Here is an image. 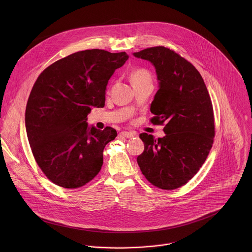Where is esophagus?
Wrapping results in <instances>:
<instances>
[{
    "mask_svg": "<svg viewBox=\"0 0 252 252\" xmlns=\"http://www.w3.org/2000/svg\"><path fill=\"white\" fill-rule=\"evenodd\" d=\"M120 136L123 138L131 139V138H134L135 136H137V133L136 132H121Z\"/></svg>",
    "mask_w": 252,
    "mask_h": 252,
    "instance_id": "1",
    "label": "esophagus"
}]
</instances>
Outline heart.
<instances>
[{"mask_svg": "<svg viewBox=\"0 0 252 252\" xmlns=\"http://www.w3.org/2000/svg\"><path fill=\"white\" fill-rule=\"evenodd\" d=\"M150 80L151 79H150L149 72L143 69L133 72V74L131 75L132 83L133 82H151Z\"/></svg>", "mask_w": 252, "mask_h": 252, "instance_id": "heart-1", "label": "heart"}]
</instances>
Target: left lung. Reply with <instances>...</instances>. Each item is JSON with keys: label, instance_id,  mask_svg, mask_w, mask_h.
<instances>
[{"label": "left lung", "instance_id": "8db88e82", "mask_svg": "<svg viewBox=\"0 0 252 252\" xmlns=\"http://www.w3.org/2000/svg\"><path fill=\"white\" fill-rule=\"evenodd\" d=\"M133 55L150 62L158 91L150 105L153 124H165L166 134L155 140L140 134L144 152L137 162L153 185L173 190L191 180L206 161L215 138L214 109L204 79L197 69L175 51L150 47Z\"/></svg>", "mask_w": 252, "mask_h": 252}]
</instances>
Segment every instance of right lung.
Listing matches in <instances>:
<instances>
[{"mask_svg":"<svg viewBox=\"0 0 252 252\" xmlns=\"http://www.w3.org/2000/svg\"><path fill=\"white\" fill-rule=\"evenodd\" d=\"M126 52L78 51L39 74L29 96L25 127L38 167L53 183L81 187L103 165V151L117 136L87 123L92 108H104L108 80L128 60Z\"/></svg>","mask_w":252,"mask_h":252,"instance_id":"right-lung-1","label":"right lung"}]
</instances>
